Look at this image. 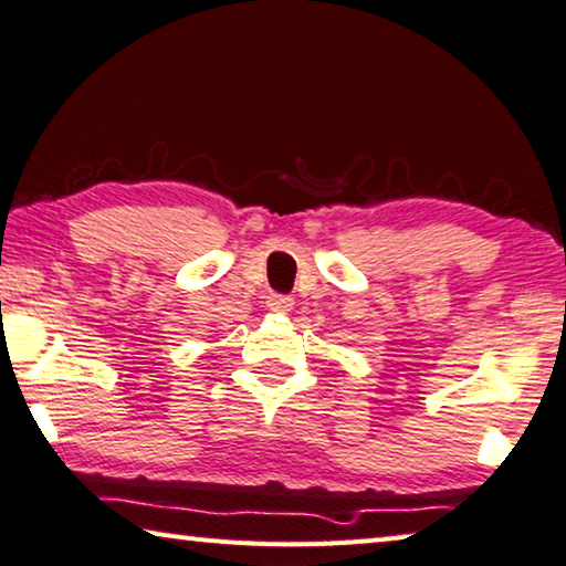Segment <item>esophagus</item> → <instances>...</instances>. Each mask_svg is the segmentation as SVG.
<instances>
[{
  "instance_id": "1",
  "label": "esophagus",
  "mask_w": 566,
  "mask_h": 566,
  "mask_svg": "<svg viewBox=\"0 0 566 566\" xmlns=\"http://www.w3.org/2000/svg\"><path fill=\"white\" fill-rule=\"evenodd\" d=\"M265 303H268V308L275 311V313H289L293 308V298H291V295H285V293H271V295H268Z\"/></svg>"
}]
</instances>
